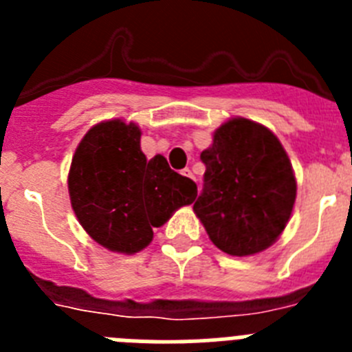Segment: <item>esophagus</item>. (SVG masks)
Wrapping results in <instances>:
<instances>
[{
  "label": "esophagus",
  "mask_w": 352,
  "mask_h": 352,
  "mask_svg": "<svg viewBox=\"0 0 352 352\" xmlns=\"http://www.w3.org/2000/svg\"><path fill=\"white\" fill-rule=\"evenodd\" d=\"M182 174H183V176H185V178L194 179V174H192V170H190V169H183V170H182Z\"/></svg>",
  "instance_id": "1"
}]
</instances>
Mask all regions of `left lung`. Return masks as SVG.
Instances as JSON below:
<instances>
[{"mask_svg":"<svg viewBox=\"0 0 352 352\" xmlns=\"http://www.w3.org/2000/svg\"><path fill=\"white\" fill-rule=\"evenodd\" d=\"M206 166L194 211L208 236L229 256L268 248L289 222L296 179L285 149L266 126L232 118L201 153Z\"/></svg>","mask_w":352,"mask_h":352,"instance_id":"8db88e82","label":"left lung"}]
</instances>
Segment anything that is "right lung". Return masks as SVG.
Wrapping results in <instances>:
<instances>
[{
    "label": "right lung",
    "instance_id": "obj_1",
    "mask_svg": "<svg viewBox=\"0 0 352 352\" xmlns=\"http://www.w3.org/2000/svg\"><path fill=\"white\" fill-rule=\"evenodd\" d=\"M68 192L77 220L96 243L135 254L153 239V227L194 203L197 185L162 155L148 160L135 123L111 120L89 129L77 146Z\"/></svg>",
    "mask_w": 352,
    "mask_h": 352
}]
</instances>
